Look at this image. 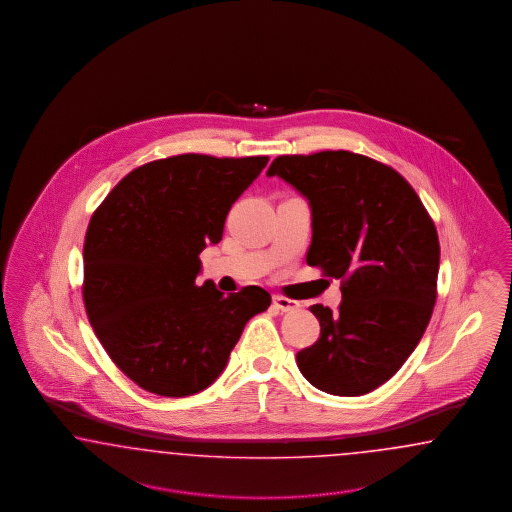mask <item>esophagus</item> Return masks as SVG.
Instances as JSON below:
<instances>
[{"mask_svg": "<svg viewBox=\"0 0 512 512\" xmlns=\"http://www.w3.org/2000/svg\"><path fill=\"white\" fill-rule=\"evenodd\" d=\"M272 302H274V306L281 311H295L300 308V304H298L296 300L285 298V296H274V298H272Z\"/></svg>", "mask_w": 512, "mask_h": 512, "instance_id": "34e87169", "label": "esophagus"}]
</instances>
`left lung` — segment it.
I'll return each mask as SVG.
<instances>
[{"instance_id": "1", "label": "left lung", "mask_w": 512, "mask_h": 512, "mask_svg": "<svg viewBox=\"0 0 512 512\" xmlns=\"http://www.w3.org/2000/svg\"><path fill=\"white\" fill-rule=\"evenodd\" d=\"M266 176L308 199L306 263L341 279L338 311L310 308L321 338L296 353L298 368L328 394H368L402 368L430 323L439 272L434 221L402 174L366 155H279Z\"/></svg>"}]
</instances>
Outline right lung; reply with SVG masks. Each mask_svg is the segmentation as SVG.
<instances>
[{
    "mask_svg": "<svg viewBox=\"0 0 512 512\" xmlns=\"http://www.w3.org/2000/svg\"><path fill=\"white\" fill-rule=\"evenodd\" d=\"M268 163L182 154L129 172L95 210L84 242L82 298L95 336L140 388L184 398L210 387L249 319L272 298L225 296L195 283L234 201Z\"/></svg>",
    "mask_w": 512,
    "mask_h": 512,
    "instance_id": "add662e5",
    "label": "right lung"
}]
</instances>
